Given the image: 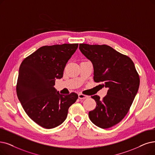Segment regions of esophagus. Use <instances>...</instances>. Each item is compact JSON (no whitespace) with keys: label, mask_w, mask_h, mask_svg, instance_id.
Segmentation results:
<instances>
[{"label":"esophagus","mask_w":155,"mask_h":155,"mask_svg":"<svg viewBox=\"0 0 155 155\" xmlns=\"http://www.w3.org/2000/svg\"><path fill=\"white\" fill-rule=\"evenodd\" d=\"M78 97L80 99H85V98H87L88 97V96L86 95H84L83 94H79L78 95Z\"/></svg>","instance_id":"esophagus-1"}]
</instances>
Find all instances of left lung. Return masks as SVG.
I'll use <instances>...</instances> for the list:
<instances>
[{"label":"left lung","instance_id":"obj_1","mask_svg":"<svg viewBox=\"0 0 155 155\" xmlns=\"http://www.w3.org/2000/svg\"><path fill=\"white\" fill-rule=\"evenodd\" d=\"M79 49L94 65V80L108 88L102 100L91 96L96 107L89 112L93 123L101 128L112 127L128 113L140 84L139 75L132 59L109 46L79 44Z\"/></svg>","mask_w":155,"mask_h":155}]
</instances>
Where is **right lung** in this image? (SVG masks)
Returning a JSON list of instances; mask_svg holds the SVG:
<instances>
[{"label": "right lung", "mask_w": 155, "mask_h": 155, "mask_svg": "<svg viewBox=\"0 0 155 155\" xmlns=\"http://www.w3.org/2000/svg\"><path fill=\"white\" fill-rule=\"evenodd\" d=\"M78 47V43L42 46L20 65L18 98L27 114L43 128L51 129L61 125L78 98L74 92L60 94L53 86L56 79L63 77L66 64Z\"/></svg>", "instance_id": "right-lung-1"}]
</instances>
